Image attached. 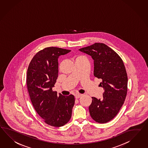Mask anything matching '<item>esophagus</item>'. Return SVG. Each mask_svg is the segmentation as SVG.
I'll use <instances>...</instances> for the list:
<instances>
[{
	"mask_svg": "<svg viewBox=\"0 0 148 148\" xmlns=\"http://www.w3.org/2000/svg\"><path fill=\"white\" fill-rule=\"evenodd\" d=\"M82 96V94H76L75 95V97L77 99V98H79L81 97Z\"/></svg>",
	"mask_w": 148,
	"mask_h": 148,
	"instance_id": "1",
	"label": "esophagus"
}]
</instances>
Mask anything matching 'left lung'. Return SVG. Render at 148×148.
Returning <instances> with one entry per match:
<instances>
[{"label":"left lung","mask_w":148,"mask_h":148,"mask_svg":"<svg viewBox=\"0 0 148 148\" xmlns=\"http://www.w3.org/2000/svg\"><path fill=\"white\" fill-rule=\"evenodd\" d=\"M94 60V75L102 81V99L92 97L89 107L91 118L97 123L111 121L118 113L126 97L128 77L123 60L104 43H96L79 49Z\"/></svg>","instance_id":"1"}]
</instances>
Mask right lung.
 Instances as JSON below:
<instances>
[{
	"mask_svg": "<svg viewBox=\"0 0 148 148\" xmlns=\"http://www.w3.org/2000/svg\"><path fill=\"white\" fill-rule=\"evenodd\" d=\"M71 51L46 47L34 56L27 69V86L32 104L44 122L51 126H62L72 116L74 96L57 95L52 90L58 77V58Z\"/></svg>",
	"mask_w": 148,
	"mask_h": 148,
	"instance_id": "1",
	"label": "right lung"
}]
</instances>
